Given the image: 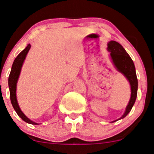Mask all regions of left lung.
Segmentation results:
<instances>
[{
  "label": "left lung",
  "mask_w": 154,
  "mask_h": 154,
  "mask_svg": "<svg viewBox=\"0 0 154 154\" xmlns=\"http://www.w3.org/2000/svg\"><path fill=\"white\" fill-rule=\"evenodd\" d=\"M107 50L110 52V57L116 69L118 72H121L130 82L131 90V99L128 105H127L125 112L121 118L113 121L116 122L125 118L132 109L137 97L138 79L136 73V68L132 59L118 42L116 41H110L107 44Z\"/></svg>",
  "instance_id": "8db88e82"
}]
</instances>
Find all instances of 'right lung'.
I'll return each instance as SVG.
<instances>
[{
  "mask_svg": "<svg viewBox=\"0 0 154 154\" xmlns=\"http://www.w3.org/2000/svg\"><path fill=\"white\" fill-rule=\"evenodd\" d=\"M31 48L30 44L27 45V47L24 49L23 51H21L19 54L16 57L15 59L13 65L11 67V71L10 75L8 77V87L9 90H10V98L11 101V104L14 107V110H16V113L18 116L21 118L22 120L28 123L32 124V125H38V123H35V122L32 121L30 119H29L23 112H22L20 109L19 106H18L17 98H16V85H17L18 79L19 77L20 72H21V69L23 65V63L24 62V59H26L28 52H29V49Z\"/></svg>",
  "mask_w": 154,
  "mask_h": 154,
  "instance_id": "1",
  "label": "right lung"
}]
</instances>
